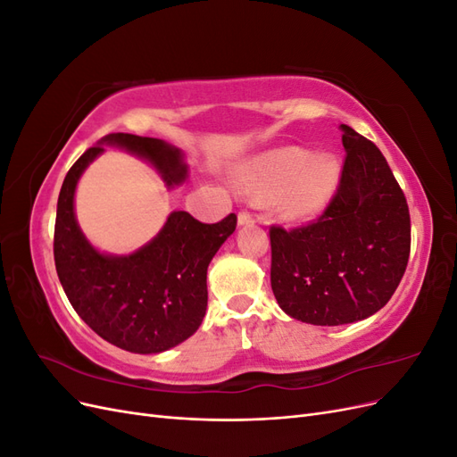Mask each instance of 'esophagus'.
Listing matches in <instances>:
<instances>
[{
    "label": "esophagus",
    "instance_id": "1",
    "mask_svg": "<svg viewBox=\"0 0 457 457\" xmlns=\"http://www.w3.org/2000/svg\"><path fill=\"white\" fill-rule=\"evenodd\" d=\"M253 223V217L247 213V212H240L238 213V227H247V225H252Z\"/></svg>",
    "mask_w": 457,
    "mask_h": 457
}]
</instances>
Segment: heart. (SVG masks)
I'll list each match as a JSON object with an SVG mask.
<instances>
[{"label": "heart", "mask_w": 457, "mask_h": 457, "mask_svg": "<svg viewBox=\"0 0 457 457\" xmlns=\"http://www.w3.org/2000/svg\"><path fill=\"white\" fill-rule=\"evenodd\" d=\"M339 183V162L334 154L314 156L311 150L286 146L242 163L232 185L242 196L267 202L284 220H309L322 213Z\"/></svg>", "instance_id": "obj_1"}]
</instances>
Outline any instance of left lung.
Segmentation results:
<instances>
[{"label":"left lung","mask_w":457,"mask_h":457,"mask_svg":"<svg viewBox=\"0 0 457 457\" xmlns=\"http://www.w3.org/2000/svg\"><path fill=\"white\" fill-rule=\"evenodd\" d=\"M337 195L316 223L270 228V286L280 309L314 326L364 320L386 305L410 257V212L381 150L341 123Z\"/></svg>","instance_id":"8db88e82"}]
</instances>
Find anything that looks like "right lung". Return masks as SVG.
<instances>
[{
    "instance_id": "obj_1",
    "label": "right lung",
    "mask_w": 457,
    "mask_h": 457,
    "mask_svg": "<svg viewBox=\"0 0 457 457\" xmlns=\"http://www.w3.org/2000/svg\"><path fill=\"white\" fill-rule=\"evenodd\" d=\"M104 146L145 160L168 188L188 177L181 148L131 133L103 137L64 177L54 220V267L71 305L96 336L129 353H163L200 328L207 267L237 228V215L205 225L187 212H171L156 237L133 253L99 252L78 225L74 196L79 177Z\"/></svg>"
}]
</instances>
